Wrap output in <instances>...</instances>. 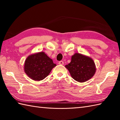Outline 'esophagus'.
<instances>
[{
	"label": "esophagus",
	"instance_id": "obj_1",
	"mask_svg": "<svg viewBox=\"0 0 120 120\" xmlns=\"http://www.w3.org/2000/svg\"><path fill=\"white\" fill-rule=\"evenodd\" d=\"M59 64L63 65V64H64V62L62 61H60L59 62Z\"/></svg>",
	"mask_w": 120,
	"mask_h": 120
}]
</instances>
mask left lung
Returning a JSON list of instances; mask_svg holds the SVG:
<instances>
[{"label":"left lung","instance_id":"1","mask_svg":"<svg viewBox=\"0 0 120 120\" xmlns=\"http://www.w3.org/2000/svg\"><path fill=\"white\" fill-rule=\"evenodd\" d=\"M65 67L69 71L71 77L79 82L90 79L96 70L92 59L79 53H74L71 58V62Z\"/></svg>","mask_w":120,"mask_h":120}]
</instances>
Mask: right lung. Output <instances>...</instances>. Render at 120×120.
<instances>
[{"mask_svg":"<svg viewBox=\"0 0 120 120\" xmlns=\"http://www.w3.org/2000/svg\"><path fill=\"white\" fill-rule=\"evenodd\" d=\"M56 66L52 59L41 52L29 55L25 60L24 68L30 78L40 81L46 77Z\"/></svg>","mask_w":120,"mask_h":120,"instance_id":"1","label":"right lung"}]
</instances>
